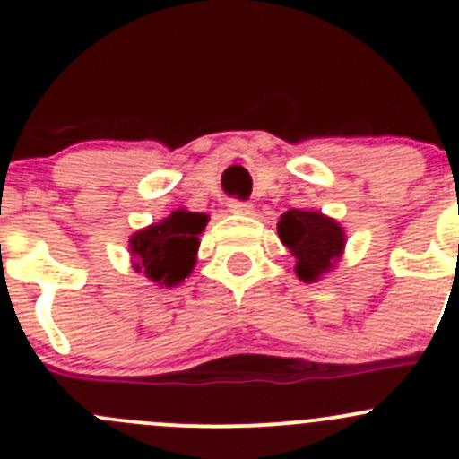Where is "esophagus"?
I'll return each mask as SVG.
<instances>
[{
    "label": "esophagus",
    "mask_w": 459,
    "mask_h": 459,
    "mask_svg": "<svg viewBox=\"0 0 459 459\" xmlns=\"http://www.w3.org/2000/svg\"><path fill=\"white\" fill-rule=\"evenodd\" d=\"M229 211L235 212V215H251L253 204L251 202H242V200H230L229 202Z\"/></svg>",
    "instance_id": "esophagus-1"
}]
</instances>
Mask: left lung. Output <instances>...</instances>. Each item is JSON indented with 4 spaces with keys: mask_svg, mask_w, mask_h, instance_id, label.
Wrapping results in <instances>:
<instances>
[{
    "mask_svg": "<svg viewBox=\"0 0 459 459\" xmlns=\"http://www.w3.org/2000/svg\"><path fill=\"white\" fill-rule=\"evenodd\" d=\"M277 235L295 257V273L307 284L333 271L346 244L344 229L333 217L302 208H290L280 217Z\"/></svg>",
    "mask_w": 459,
    "mask_h": 459,
    "instance_id": "8db88e82",
    "label": "left lung"
}]
</instances>
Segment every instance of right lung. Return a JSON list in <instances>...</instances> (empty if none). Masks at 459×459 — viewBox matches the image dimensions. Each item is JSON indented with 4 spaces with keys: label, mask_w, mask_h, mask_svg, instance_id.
I'll return each instance as SVG.
<instances>
[{
    "label": "right lung",
    "mask_w": 459,
    "mask_h": 459,
    "mask_svg": "<svg viewBox=\"0 0 459 459\" xmlns=\"http://www.w3.org/2000/svg\"><path fill=\"white\" fill-rule=\"evenodd\" d=\"M208 215L178 208L157 224L137 230L131 238L133 268L160 286H178L191 275L197 247Z\"/></svg>",
    "instance_id": "obj_1"
}]
</instances>
